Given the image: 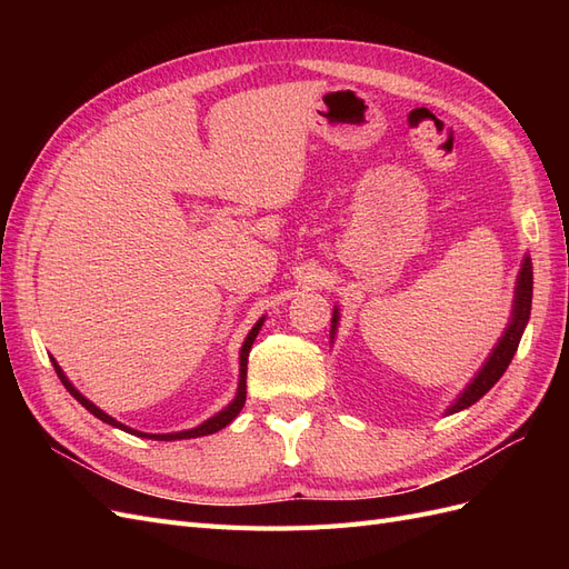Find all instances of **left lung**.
Returning a JSON list of instances; mask_svg holds the SVG:
<instances>
[{
    "instance_id": "1",
    "label": "left lung",
    "mask_w": 569,
    "mask_h": 569,
    "mask_svg": "<svg viewBox=\"0 0 569 569\" xmlns=\"http://www.w3.org/2000/svg\"><path fill=\"white\" fill-rule=\"evenodd\" d=\"M531 287H533L531 258H529V253H525L520 272H518V282H515L512 311H510V320L506 325V330H503L501 339L496 341V347L491 349L485 363H481V368L477 370V375L470 380V385L458 393V399L449 408H446V416H453V412H460L465 408H470L472 403H477L481 396H485L503 377L515 351H518V347H520V339H522L525 327L529 322ZM337 327H339V306H335V311H332L330 341H335V337H337Z\"/></svg>"
}]
</instances>
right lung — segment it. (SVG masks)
I'll return each mask as SVG.
<instances>
[{"label":"right lung","instance_id":"add662e5","mask_svg":"<svg viewBox=\"0 0 569 569\" xmlns=\"http://www.w3.org/2000/svg\"><path fill=\"white\" fill-rule=\"evenodd\" d=\"M263 322H266V316L263 318H258V322L251 327V332L247 335V339H244V343H242V349H239V382H237V393H234V399L222 408V410H218L216 416H211L209 420H203L201 425H197V427H192V429H182V432H168V435H149V432H140V429H132V427H128V425H123V422H118L116 418H111L109 412H104L101 408H97L88 396H82L73 385H71V380H68L66 377V372L61 370V366L57 363L54 358H51V366H54V370H57V375H59V380L63 382V387L71 391V396L73 399L80 403V406H84L88 408L94 418H99L101 422H107V425H111V427H118V429H123V432H128V435H134V437H142V439H157V441H178V439H197V437H206V435H213V432H218V429H222V427H228L237 416H239V410L244 408V401H247V363H249V351H251V347H253V341H256V337H258V332H261V327H263Z\"/></svg>","mask_w":569,"mask_h":569}]
</instances>
